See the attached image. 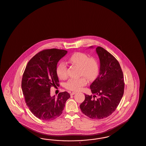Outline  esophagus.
I'll list each match as a JSON object with an SVG mask.
<instances>
[{"label":"esophagus","instance_id":"esophagus-1","mask_svg":"<svg viewBox=\"0 0 146 146\" xmlns=\"http://www.w3.org/2000/svg\"><path fill=\"white\" fill-rule=\"evenodd\" d=\"M76 94V92H72L70 93V95H74V94Z\"/></svg>","mask_w":146,"mask_h":146}]
</instances>
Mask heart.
Masks as SVG:
<instances>
[{
	"label": "heart",
	"instance_id": "b5f03b06",
	"mask_svg": "<svg viewBox=\"0 0 146 146\" xmlns=\"http://www.w3.org/2000/svg\"><path fill=\"white\" fill-rule=\"evenodd\" d=\"M69 61L80 67V75L84 76L87 79L92 81L96 79L99 73V64L97 61L94 58H90L87 54L83 52H76L72 55L69 58ZM56 74L61 79H64L67 76V66L64 62H61L56 67ZM88 81L84 77L72 78L65 84L67 89L73 91H80L85 86Z\"/></svg>",
	"mask_w": 146,
	"mask_h": 146
}]
</instances>
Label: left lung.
I'll return each mask as SVG.
<instances>
[{
    "label": "left lung",
    "instance_id": "8db88e82",
    "mask_svg": "<svg viewBox=\"0 0 146 146\" xmlns=\"http://www.w3.org/2000/svg\"><path fill=\"white\" fill-rule=\"evenodd\" d=\"M96 51L99 57L100 68L99 75L90 85L94 95L85 94V99L80 108L90 118L101 119L109 116L116 109L124 94V82L116 58L102 47H97ZM96 95L99 98L95 99Z\"/></svg>",
    "mask_w": 146,
    "mask_h": 146
}]
</instances>
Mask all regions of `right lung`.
Masks as SVG:
<instances>
[{
  "mask_svg": "<svg viewBox=\"0 0 146 146\" xmlns=\"http://www.w3.org/2000/svg\"><path fill=\"white\" fill-rule=\"evenodd\" d=\"M67 53L62 49L42 50L30 59L24 70L22 89L30 111L37 118L51 121L60 116L70 94L67 92L50 96V88L58 86L56 67Z\"/></svg>",
  "mask_w": 146,
  "mask_h": 146,
  "instance_id": "right-lung-1",
  "label": "right lung"
}]
</instances>
